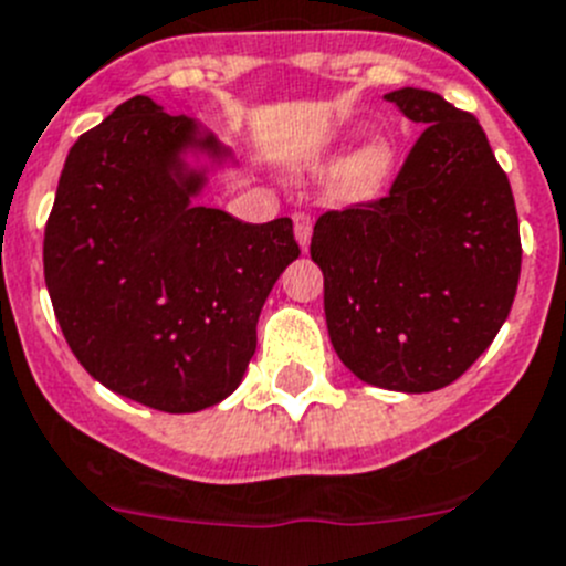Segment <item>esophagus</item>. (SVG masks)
<instances>
[{"label": "esophagus", "instance_id": "1", "mask_svg": "<svg viewBox=\"0 0 566 566\" xmlns=\"http://www.w3.org/2000/svg\"><path fill=\"white\" fill-rule=\"evenodd\" d=\"M293 226H295V239H298V245H302V251H307L310 237H313V217H310L307 211H295Z\"/></svg>", "mask_w": 566, "mask_h": 566}]
</instances>
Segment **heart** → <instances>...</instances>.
Segmentation results:
<instances>
[{
    "label": "heart",
    "mask_w": 566,
    "mask_h": 566,
    "mask_svg": "<svg viewBox=\"0 0 566 566\" xmlns=\"http://www.w3.org/2000/svg\"><path fill=\"white\" fill-rule=\"evenodd\" d=\"M391 166H395V151L384 137H375L333 171L329 197L335 202H344V206L375 200L389 182Z\"/></svg>",
    "instance_id": "1"
}]
</instances>
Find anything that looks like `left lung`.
<instances>
[{"mask_svg":"<svg viewBox=\"0 0 566 566\" xmlns=\"http://www.w3.org/2000/svg\"><path fill=\"white\" fill-rule=\"evenodd\" d=\"M386 101L426 129L389 195L321 213L310 256L346 369L420 395L454 384L496 338L522 239L511 182L471 112L415 86Z\"/></svg>","mask_w":566,"mask_h":566,"instance_id":"obj_1","label":"left lung"}]
</instances>
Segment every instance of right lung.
Returning <instances> with one entry per match:
<instances>
[{
  "instance_id": "add662e5",
  "label": "right lung",
  "mask_w": 566,
  "mask_h": 566,
  "mask_svg": "<svg viewBox=\"0 0 566 566\" xmlns=\"http://www.w3.org/2000/svg\"><path fill=\"white\" fill-rule=\"evenodd\" d=\"M228 149L146 95L70 149L44 228V282L70 349L106 389L157 411L220 403L256 353L264 298L293 259V220L200 206L182 151Z\"/></svg>"
}]
</instances>
